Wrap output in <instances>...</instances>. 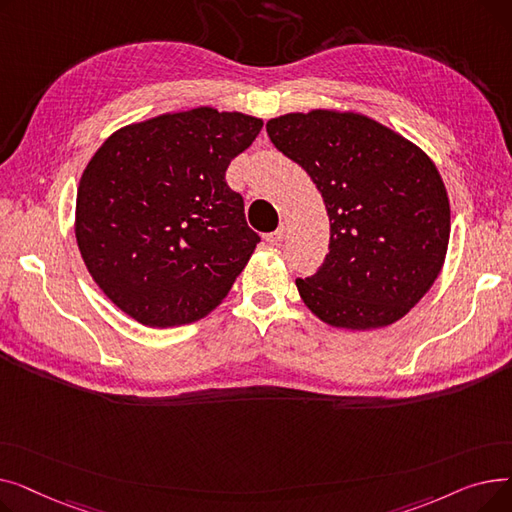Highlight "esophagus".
Returning <instances> with one entry per match:
<instances>
[{
	"label": "esophagus",
	"instance_id": "esophagus-1",
	"mask_svg": "<svg viewBox=\"0 0 512 512\" xmlns=\"http://www.w3.org/2000/svg\"><path fill=\"white\" fill-rule=\"evenodd\" d=\"M284 232H286V228H284V224H280L278 230H274V232H270V234H265V240L270 242V245H278V242L284 238Z\"/></svg>",
	"mask_w": 512,
	"mask_h": 512
}]
</instances>
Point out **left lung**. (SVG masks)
Wrapping results in <instances>:
<instances>
[{"label":"left lung","instance_id":"left-lung-1","mask_svg":"<svg viewBox=\"0 0 512 512\" xmlns=\"http://www.w3.org/2000/svg\"><path fill=\"white\" fill-rule=\"evenodd\" d=\"M311 176L330 218V253L297 278L305 305L330 326L371 330L405 317L438 278L450 205L434 161L367 116L313 110L265 124Z\"/></svg>","mask_w":512,"mask_h":512}]
</instances>
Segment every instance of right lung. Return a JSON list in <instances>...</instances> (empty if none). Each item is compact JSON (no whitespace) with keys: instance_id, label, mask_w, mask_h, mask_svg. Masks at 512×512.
Segmentation results:
<instances>
[{"instance_id":"right-lung-1","label":"right lung","mask_w":512,"mask_h":512,"mask_svg":"<svg viewBox=\"0 0 512 512\" xmlns=\"http://www.w3.org/2000/svg\"><path fill=\"white\" fill-rule=\"evenodd\" d=\"M263 122L213 107L120 128L76 195V242L97 286L149 328L205 317L253 255L257 232L226 184Z\"/></svg>"}]
</instances>
